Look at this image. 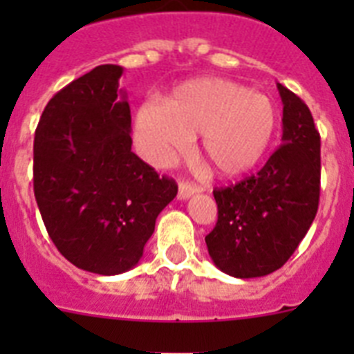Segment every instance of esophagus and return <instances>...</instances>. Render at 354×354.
Returning <instances> with one entry per match:
<instances>
[{
	"mask_svg": "<svg viewBox=\"0 0 354 354\" xmlns=\"http://www.w3.org/2000/svg\"><path fill=\"white\" fill-rule=\"evenodd\" d=\"M200 189L192 183H180L179 184V200H187L192 198L193 195H196Z\"/></svg>",
	"mask_w": 354,
	"mask_h": 354,
	"instance_id": "esophagus-1",
	"label": "esophagus"
}]
</instances>
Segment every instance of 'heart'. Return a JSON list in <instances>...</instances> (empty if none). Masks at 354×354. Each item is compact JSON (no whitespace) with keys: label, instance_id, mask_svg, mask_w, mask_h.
Segmentation results:
<instances>
[{"label":"heart","instance_id":"b5f03b06","mask_svg":"<svg viewBox=\"0 0 354 354\" xmlns=\"http://www.w3.org/2000/svg\"><path fill=\"white\" fill-rule=\"evenodd\" d=\"M277 124V108L268 95L236 81L205 77L180 84L165 106H140L134 140L143 158L165 167L200 134V149L212 168L223 177H237L262 161Z\"/></svg>","mask_w":354,"mask_h":354}]
</instances>
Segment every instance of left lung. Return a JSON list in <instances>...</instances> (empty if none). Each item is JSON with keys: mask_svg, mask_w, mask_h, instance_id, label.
I'll return each instance as SVG.
<instances>
[{"mask_svg": "<svg viewBox=\"0 0 354 354\" xmlns=\"http://www.w3.org/2000/svg\"><path fill=\"white\" fill-rule=\"evenodd\" d=\"M277 88L283 104L282 145L257 175L212 192L218 221L205 245L216 268L236 278L280 270L317 214L321 136L308 106L283 84Z\"/></svg>", "mask_w": 354, "mask_h": 354, "instance_id": "left-lung-1", "label": "left lung"}]
</instances>
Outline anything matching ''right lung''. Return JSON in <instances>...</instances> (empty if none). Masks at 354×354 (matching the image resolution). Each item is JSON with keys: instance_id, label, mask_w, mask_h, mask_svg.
Here are the masks:
<instances>
[{"instance_id": "add662e5", "label": "right lung", "mask_w": 354, "mask_h": 354, "mask_svg": "<svg viewBox=\"0 0 354 354\" xmlns=\"http://www.w3.org/2000/svg\"><path fill=\"white\" fill-rule=\"evenodd\" d=\"M120 65H99L44 109L33 142V192L58 252L95 274L133 270L177 184L131 150Z\"/></svg>"}]
</instances>
